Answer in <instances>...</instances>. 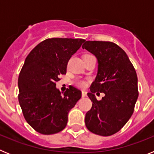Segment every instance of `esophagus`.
<instances>
[{
  "label": "esophagus",
  "mask_w": 154,
  "mask_h": 154,
  "mask_svg": "<svg viewBox=\"0 0 154 154\" xmlns=\"http://www.w3.org/2000/svg\"><path fill=\"white\" fill-rule=\"evenodd\" d=\"M86 96H87V92H85V91H82V97H85Z\"/></svg>",
  "instance_id": "obj_1"
}]
</instances>
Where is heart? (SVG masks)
<instances>
[{
    "mask_svg": "<svg viewBox=\"0 0 154 154\" xmlns=\"http://www.w3.org/2000/svg\"><path fill=\"white\" fill-rule=\"evenodd\" d=\"M76 84H77L78 86L81 87V88H85L86 86V82L83 81V80H79V81H77Z\"/></svg>",
    "mask_w": 154,
    "mask_h": 154,
    "instance_id": "heart-1",
    "label": "heart"
}]
</instances>
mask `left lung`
I'll use <instances>...</instances> for the list:
<instances>
[{"label": "left lung", "instance_id": "8db88e82", "mask_svg": "<svg viewBox=\"0 0 154 154\" xmlns=\"http://www.w3.org/2000/svg\"><path fill=\"white\" fill-rule=\"evenodd\" d=\"M97 58L98 73L87 94L92 106L86 112L87 129L108 137L122 129L131 117L139 96L137 75L124 51L111 42L87 41L82 45ZM103 92L97 100L94 93Z\"/></svg>", "mask_w": 154, "mask_h": 154}]
</instances>
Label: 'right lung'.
<instances>
[{
	"label": "right lung",
	"instance_id": "obj_1",
	"mask_svg": "<svg viewBox=\"0 0 154 154\" xmlns=\"http://www.w3.org/2000/svg\"><path fill=\"white\" fill-rule=\"evenodd\" d=\"M85 42L48 38L27 56L18 77V101L24 119L35 131L51 135L67 125L68 113L82 97V92L70 85L62 96L56 82L66 74L69 60Z\"/></svg>",
	"mask_w": 154,
	"mask_h": 154
}]
</instances>
